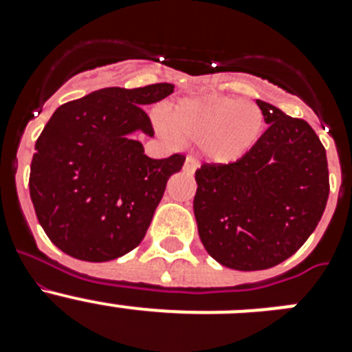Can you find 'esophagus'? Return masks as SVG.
<instances>
[{"label": "esophagus", "instance_id": "obj_1", "mask_svg": "<svg viewBox=\"0 0 352 352\" xmlns=\"http://www.w3.org/2000/svg\"><path fill=\"white\" fill-rule=\"evenodd\" d=\"M199 167V162L195 160L194 157H186V160H185V166H183V169L186 170V173H195V169H197Z\"/></svg>", "mask_w": 352, "mask_h": 352}]
</instances>
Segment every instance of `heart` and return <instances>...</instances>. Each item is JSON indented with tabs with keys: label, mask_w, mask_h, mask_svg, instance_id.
Returning <instances> with one entry per match:
<instances>
[{
	"label": "heart",
	"mask_w": 352,
	"mask_h": 352,
	"mask_svg": "<svg viewBox=\"0 0 352 352\" xmlns=\"http://www.w3.org/2000/svg\"><path fill=\"white\" fill-rule=\"evenodd\" d=\"M162 123L178 141L203 142L204 153L214 164H232L254 148L264 116L254 102L210 95L170 105Z\"/></svg>",
	"instance_id": "b5f03b06"
}]
</instances>
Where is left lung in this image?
Here are the masks:
<instances>
[{
  "label": "left lung",
  "instance_id": "8db88e82",
  "mask_svg": "<svg viewBox=\"0 0 352 352\" xmlns=\"http://www.w3.org/2000/svg\"><path fill=\"white\" fill-rule=\"evenodd\" d=\"M268 123L247 155L195 170L199 238L214 261L268 270L309 239L329 194L326 149L312 126L257 100Z\"/></svg>",
  "mask_w": 352,
  "mask_h": 352
}]
</instances>
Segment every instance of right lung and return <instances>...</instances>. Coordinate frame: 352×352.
Masks as SVG:
<instances>
[{"label": "right lung", "mask_w": 352, "mask_h": 352, "mask_svg": "<svg viewBox=\"0 0 352 352\" xmlns=\"http://www.w3.org/2000/svg\"><path fill=\"white\" fill-rule=\"evenodd\" d=\"M173 91L169 82L104 88L67 102L47 121L31 160L30 195L40 226L65 254L104 263L142 241L185 155L155 160L132 135H153L144 105Z\"/></svg>", "instance_id": "1"}]
</instances>
